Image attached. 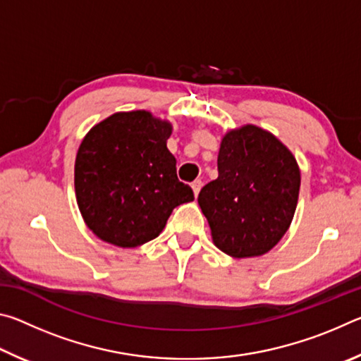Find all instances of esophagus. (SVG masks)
I'll return each mask as SVG.
<instances>
[{
	"label": "esophagus",
	"instance_id": "esophagus-1",
	"mask_svg": "<svg viewBox=\"0 0 361 361\" xmlns=\"http://www.w3.org/2000/svg\"><path fill=\"white\" fill-rule=\"evenodd\" d=\"M191 186H192L194 195H195V197H197V194H199V191H200V188H202V181H200V180H194V181L191 183Z\"/></svg>",
	"mask_w": 361,
	"mask_h": 361
}]
</instances>
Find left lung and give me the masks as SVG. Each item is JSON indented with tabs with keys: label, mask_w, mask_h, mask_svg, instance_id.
Wrapping results in <instances>:
<instances>
[{
	"label": "left lung",
	"mask_w": 361,
	"mask_h": 361,
	"mask_svg": "<svg viewBox=\"0 0 361 361\" xmlns=\"http://www.w3.org/2000/svg\"><path fill=\"white\" fill-rule=\"evenodd\" d=\"M301 173L285 145L256 126L226 133L218 178L200 189L197 202L215 245L232 258L267 253L288 231Z\"/></svg>",
	"instance_id": "left-lung-1"
}]
</instances>
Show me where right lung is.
<instances>
[{"instance_id":"obj_1","label":"right lung","mask_w":361,"mask_h":361,"mask_svg":"<svg viewBox=\"0 0 361 361\" xmlns=\"http://www.w3.org/2000/svg\"><path fill=\"white\" fill-rule=\"evenodd\" d=\"M172 126L148 111L116 113L82 140L75 189L87 228L122 248L161 234L175 207L194 200L167 149Z\"/></svg>"}]
</instances>
